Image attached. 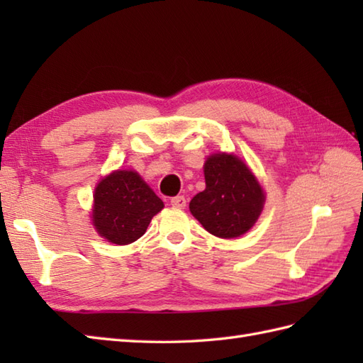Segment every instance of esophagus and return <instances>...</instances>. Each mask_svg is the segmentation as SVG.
<instances>
[{
	"mask_svg": "<svg viewBox=\"0 0 363 363\" xmlns=\"http://www.w3.org/2000/svg\"><path fill=\"white\" fill-rule=\"evenodd\" d=\"M169 203H172V207H174V209H184L187 206V201L184 196H173Z\"/></svg>",
	"mask_w": 363,
	"mask_h": 363,
	"instance_id": "obj_1",
	"label": "esophagus"
}]
</instances>
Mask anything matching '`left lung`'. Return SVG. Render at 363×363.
<instances>
[{
	"instance_id": "8db88e82",
	"label": "left lung",
	"mask_w": 363,
	"mask_h": 363,
	"mask_svg": "<svg viewBox=\"0 0 363 363\" xmlns=\"http://www.w3.org/2000/svg\"><path fill=\"white\" fill-rule=\"evenodd\" d=\"M206 189L190 201V212L220 238H234L252 228L265 195L251 169L233 154H213L204 164Z\"/></svg>"
}]
</instances>
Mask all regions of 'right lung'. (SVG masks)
Instances as JSON below:
<instances>
[{
  "instance_id": "1",
  "label": "right lung",
  "mask_w": 363,
  "mask_h": 363,
  "mask_svg": "<svg viewBox=\"0 0 363 363\" xmlns=\"http://www.w3.org/2000/svg\"><path fill=\"white\" fill-rule=\"evenodd\" d=\"M94 225L99 235L115 245H128L140 238L151 218L164 209L162 199L135 172L120 169L95 189Z\"/></svg>"
}]
</instances>
